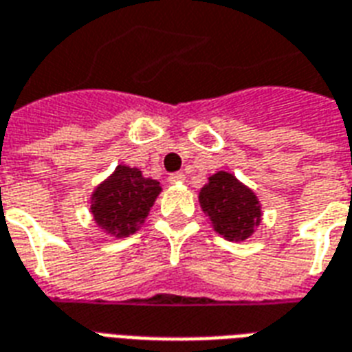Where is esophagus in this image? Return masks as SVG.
<instances>
[{"mask_svg": "<svg viewBox=\"0 0 352 352\" xmlns=\"http://www.w3.org/2000/svg\"><path fill=\"white\" fill-rule=\"evenodd\" d=\"M183 179L184 175L181 173V171H175V173H171V175H169V181H171V183H181Z\"/></svg>", "mask_w": 352, "mask_h": 352, "instance_id": "esophagus-1", "label": "esophagus"}]
</instances>
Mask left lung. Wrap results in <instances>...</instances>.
<instances>
[{
	"label": "left lung",
	"instance_id": "1",
	"mask_svg": "<svg viewBox=\"0 0 352 352\" xmlns=\"http://www.w3.org/2000/svg\"><path fill=\"white\" fill-rule=\"evenodd\" d=\"M199 203L216 231L228 241L248 239L261 222V205L256 194L228 171L209 177V183L199 192Z\"/></svg>",
	"mask_w": 352,
	"mask_h": 352
}]
</instances>
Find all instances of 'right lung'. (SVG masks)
Instances as JSON below:
<instances>
[{
	"label": "right lung",
	"mask_w": 352,
	"mask_h": 352,
	"mask_svg": "<svg viewBox=\"0 0 352 352\" xmlns=\"http://www.w3.org/2000/svg\"><path fill=\"white\" fill-rule=\"evenodd\" d=\"M160 190L158 181L145 179L136 168L117 166L113 175L95 190L91 212L110 235L129 236L149 214Z\"/></svg>",
	"instance_id": "obj_1"
}]
</instances>
